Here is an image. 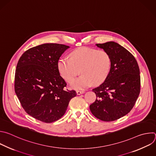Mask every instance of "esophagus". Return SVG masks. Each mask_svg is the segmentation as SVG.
I'll list each match as a JSON object with an SVG mask.
<instances>
[{
    "label": "esophagus",
    "instance_id": "34e87169",
    "mask_svg": "<svg viewBox=\"0 0 156 156\" xmlns=\"http://www.w3.org/2000/svg\"><path fill=\"white\" fill-rule=\"evenodd\" d=\"M84 92H85V91H83V90H82V91L77 90V91H76V93H77V95H81V94H83V93Z\"/></svg>",
    "mask_w": 156,
    "mask_h": 156
}]
</instances>
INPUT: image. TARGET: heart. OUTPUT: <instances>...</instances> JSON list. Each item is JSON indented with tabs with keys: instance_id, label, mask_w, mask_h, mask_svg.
I'll return each mask as SVG.
<instances>
[{
	"instance_id": "1",
	"label": "heart",
	"mask_w": 156,
	"mask_h": 156,
	"mask_svg": "<svg viewBox=\"0 0 156 156\" xmlns=\"http://www.w3.org/2000/svg\"><path fill=\"white\" fill-rule=\"evenodd\" d=\"M70 59L60 58L58 69L66 81L70 82L80 73L82 75L71 83L74 89H84L92 83L98 85L105 81L111 71L112 61L109 53L90 47H81L73 51Z\"/></svg>"
}]
</instances>
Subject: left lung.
Segmentation results:
<instances>
[{
  "instance_id": "left-lung-1",
  "label": "left lung",
  "mask_w": 156,
  "mask_h": 156,
  "mask_svg": "<svg viewBox=\"0 0 156 156\" xmlns=\"http://www.w3.org/2000/svg\"><path fill=\"white\" fill-rule=\"evenodd\" d=\"M96 45L109 53L112 64L105 81L92 90L97 99L90 109L101 120L114 121L127 114L135 105L140 93V68L134 56L117 43Z\"/></svg>"
}]
</instances>
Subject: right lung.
Masks as SVG:
<instances>
[{
  "label": "right lung",
  "mask_w": 156,
  "mask_h": 156,
  "mask_svg": "<svg viewBox=\"0 0 156 156\" xmlns=\"http://www.w3.org/2000/svg\"><path fill=\"white\" fill-rule=\"evenodd\" d=\"M69 47L44 44L26 50L20 58L15 75V91L27 114L45 123L63 117L77 95L58 69V62Z\"/></svg>",
  "instance_id": "add662e5"
}]
</instances>
